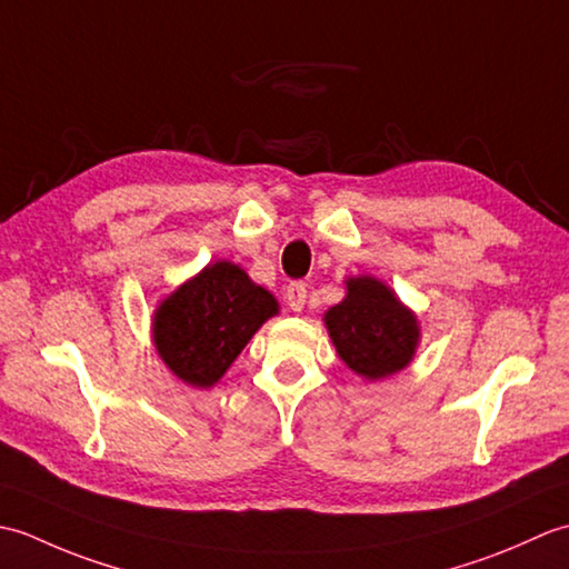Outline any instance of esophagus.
I'll list each match as a JSON object with an SVG mask.
<instances>
[{
    "instance_id": "1",
    "label": "esophagus",
    "mask_w": 569,
    "mask_h": 569,
    "mask_svg": "<svg viewBox=\"0 0 569 569\" xmlns=\"http://www.w3.org/2000/svg\"><path fill=\"white\" fill-rule=\"evenodd\" d=\"M283 298H286V306L291 308L293 312H300L306 308V300H308V288L303 281H291L283 288Z\"/></svg>"
}]
</instances>
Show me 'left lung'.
Listing matches in <instances>:
<instances>
[{
  "mask_svg": "<svg viewBox=\"0 0 569 569\" xmlns=\"http://www.w3.org/2000/svg\"><path fill=\"white\" fill-rule=\"evenodd\" d=\"M342 303L325 312V328L337 355L359 377L379 381L413 359L420 328L413 310L373 276L347 278Z\"/></svg>",
  "mask_w": 569,
  "mask_h": 569,
  "instance_id": "left-lung-1",
  "label": "left lung"
}]
</instances>
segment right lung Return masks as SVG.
I'll return each mask as SVG.
<instances>
[{
    "label": "right lung",
    "instance_id": "1",
    "mask_svg": "<svg viewBox=\"0 0 569 569\" xmlns=\"http://www.w3.org/2000/svg\"><path fill=\"white\" fill-rule=\"evenodd\" d=\"M276 312V298L237 263L214 261L156 308V352L180 381L210 389Z\"/></svg>",
    "mask_w": 569,
    "mask_h": 569
}]
</instances>
